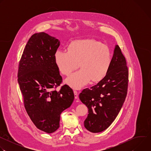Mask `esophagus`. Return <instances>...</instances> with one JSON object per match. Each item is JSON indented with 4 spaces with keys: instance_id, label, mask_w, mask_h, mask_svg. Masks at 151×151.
<instances>
[{
    "instance_id": "obj_1",
    "label": "esophagus",
    "mask_w": 151,
    "mask_h": 151,
    "mask_svg": "<svg viewBox=\"0 0 151 151\" xmlns=\"http://www.w3.org/2000/svg\"><path fill=\"white\" fill-rule=\"evenodd\" d=\"M73 93H74V94H75V99H77L78 97L79 92H78V91H74Z\"/></svg>"
}]
</instances>
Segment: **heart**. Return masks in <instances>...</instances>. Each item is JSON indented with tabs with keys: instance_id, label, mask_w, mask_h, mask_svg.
Returning a JSON list of instances; mask_svg holds the SVG:
<instances>
[{
	"instance_id": "heart-1",
	"label": "heart",
	"mask_w": 151,
	"mask_h": 151,
	"mask_svg": "<svg viewBox=\"0 0 151 151\" xmlns=\"http://www.w3.org/2000/svg\"><path fill=\"white\" fill-rule=\"evenodd\" d=\"M54 59L58 70L64 75H70L81 66L80 70L65 80L72 88L81 89L91 80L95 82L104 78L109 69L111 55L107 46L95 40L85 39L71 43L69 50H57Z\"/></svg>"
}]
</instances>
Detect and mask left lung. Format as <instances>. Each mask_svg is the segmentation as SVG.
<instances>
[{
  "label": "left lung",
  "mask_w": 151,
  "mask_h": 151,
  "mask_svg": "<svg viewBox=\"0 0 151 151\" xmlns=\"http://www.w3.org/2000/svg\"><path fill=\"white\" fill-rule=\"evenodd\" d=\"M128 71L121 49L116 45L109 69L104 78L90 88L84 89L79 99L87 106L84 127L91 133H100L114 122L127 96Z\"/></svg>",
  "instance_id": "8db88e82"
}]
</instances>
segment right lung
<instances>
[{
  "label": "right lung",
  "instance_id": "obj_1",
  "mask_svg": "<svg viewBox=\"0 0 151 151\" xmlns=\"http://www.w3.org/2000/svg\"><path fill=\"white\" fill-rule=\"evenodd\" d=\"M60 40L44 32L33 35L19 63L18 82L30 119L39 130L47 133L60 127V115L72 105L75 96L65 85L59 91L62 77L54 54Z\"/></svg>",
  "mask_w": 151,
  "mask_h": 151
}]
</instances>
